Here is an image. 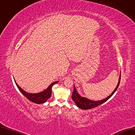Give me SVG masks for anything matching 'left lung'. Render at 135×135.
Here are the masks:
<instances>
[{
  "mask_svg": "<svg viewBox=\"0 0 135 135\" xmlns=\"http://www.w3.org/2000/svg\"><path fill=\"white\" fill-rule=\"evenodd\" d=\"M120 73L119 75V80H118V82L117 84V85L115 88V89L113 90V91L112 93H111V94H110L108 97H107V98H105L102 99V100H98V101L92 100H90L89 99L86 98L81 97L78 93L76 88L75 86H74V90L73 92L71 98H72L73 101L75 102V103L76 104L77 107H78L79 108H80L82 109H89L95 108V107H96L98 106V105L102 104V103H104L105 102L108 100L113 95L115 91L118 89V86H119V83H120Z\"/></svg>",
  "mask_w": 135,
  "mask_h": 135,
  "instance_id": "left-lung-1",
  "label": "left lung"
}]
</instances>
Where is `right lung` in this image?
Masks as SVG:
<instances>
[{"instance_id": "1", "label": "right lung", "mask_w": 135, "mask_h": 135, "mask_svg": "<svg viewBox=\"0 0 135 135\" xmlns=\"http://www.w3.org/2000/svg\"><path fill=\"white\" fill-rule=\"evenodd\" d=\"M16 84L17 86L18 87V89L27 98L30 100V101L33 102L36 104H42L44 103L47 101V99H49L51 97V95L52 92V87L55 84H56L59 82V81H55L48 86L47 89H46L45 90L41 91L40 93H29L25 90H23V89L17 84V83L15 80Z\"/></svg>"}]
</instances>
